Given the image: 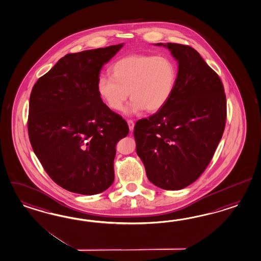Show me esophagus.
Here are the masks:
<instances>
[{"label":"esophagus","mask_w":261,"mask_h":261,"mask_svg":"<svg viewBox=\"0 0 261 261\" xmlns=\"http://www.w3.org/2000/svg\"><path fill=\"white\" fill-rule=\"evenodd\" d=\"M127 125H128V128H129V130L130 132H133L134 130V122L133 120H130V119H128V120H127Z\"/></svg>","instance_id":"1"}]
</instances>
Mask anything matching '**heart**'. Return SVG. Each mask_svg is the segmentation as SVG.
<instances>
[{"label":"heart","mask_w":261,"mask_h":261,"mask_svg":"<svg viewBox=\"0 0 261 261\" xmlns=\"http://www.w3.org/2000/svg\"><path fill=\"white\" fill-rule=\"evenodd\" d=\"M110 75H100L97 92L108 107L120 112L128 97L127 114L146 110L156 113L173 94L178 73L173 61L167 57L133 55L115 61Z\"/></svg>","instance_id":"obj_1"}]
</instances>
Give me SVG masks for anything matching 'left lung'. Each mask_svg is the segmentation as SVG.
Here are the masks:
<instances>
[{"mask_svg":"<svg viewBox=\"0 0 261 261\" xmlns=\"http://www.w3.org/2000/svg\"><path fill=\"white\" fill-rule=\"evenodd\" d=\"M179 63L171 98L159 112L136 122V152L156 187L179 190L197 180L214 155L226 121L220 76L194 48L170 43Z\"/></svg>","mask_w":261,"mask_h":261,"instance_id":"1","label":"left lung"}]
</instances>
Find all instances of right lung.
Returning a JSON list of instances; mask_svg holds the SVG:
<instances>
[{
  "label": "right lung",
  "mask_w": 261,
  "mask_h": 261,
  "mask_svg": "<svg viewBox=\"0 0 261 261\" xmlns=\"http://www.w3.org/2000/svg\"><path fill=\"white\" fill-rule=\"evenodd\" d=\"M122 46L67 54L32 89L29 140L49 177L68 191L94 195L114 182L115 146L128 126L102 101L97 81Z\"/></svg>",
  "instance_id": "1"
}]
</instances>
